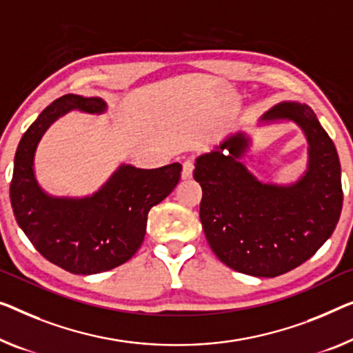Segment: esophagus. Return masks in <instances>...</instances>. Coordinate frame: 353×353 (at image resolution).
<instances>
[{"label": "esophagus", "mask_w": 353, "mask_h": 353, "mask_svg": "<svg viewBox=\"0 0 353 353\" xmlns=\"http://www.w3.org/2000/svg\"><path fill=\"white\" fill-rule=\"evenodd\" d=\"M194 161L192 159H187L182 165V179H190L193 176Z\"/></svg>", "instance_id": "obj_1"}]
</instances>
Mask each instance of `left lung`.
<instances>
[{
	"instance_id": "left-lung-1",
	"label": "left lung",
	"mask_w": 353,
	"mask_h": 353,
	"mask_svg": "<svg viewBox=\"0 0 353 353\" xmlns=\"http://www.w3.org/2000/svg\"><path fill=\"white\" fill-rule=\"evenodd\" d=\"M288 119L309 143V170L288 187L261 183L239 161L247 149L234 134L201 155L193 177L203 188L199 219L210 249L231 270L276 277L311 259L338 225L343 209L341 163L314 110L279 103L263 120Z\"/></svg>"
}]
</instances>
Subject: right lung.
<instances>
[{
  "instance_id": "1",
  "label": "right lung",
  "mask_w": 353,
  "mask_h": 353,
  "mask_svg": "<svg viewBox=\"0 0 353 353\" xmlns=\"http://www.w3.org/2000/svg\"><path fill=\"white\" fill-rule=\"evenodd\" d=\"M71 109L103 112L106 103L70 93L42 110L15 152L10 204L19 227L46 260L72 274L85 276L123 265L138 252L149 210L174 190L182 166H120L90 198L47 196L34 179V150L49 125Z\"/></svg>"
}]
</instances>
